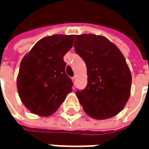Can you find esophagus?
<instances>
[{
	"instance_id": "obj_1",
	"label": "esophagus",
	"mask_w": 149,
	"mask_h": 149,
	"mask_svg": "<svg viewBox=\"0 0 149 149\" xmlns=\"http://www.w3.org/2000/svg\"><path fill=\"white\" fill-rule=\"evenodd\" d=\"M72 81H73V82H74V83H75V81H76V77H75V76L72 77Z\"/></svg>"
}]
</instances>
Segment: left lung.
Wrapping results in <instances>:
<instances>
[{"label":"left lung","mask_w":149,"mask_h":149,"mask_svg":"<svg viewBox=\"0 0 149 149\" xmlns=\"http://www.w3.org/2000/svg\"><path fill=\"white\" fill-rule=\"evenodd\" d=\"M75 52L87 68V85L75 92L85 112L95 119L116 116L130 95L131 74L119 49L94 34L76 35Z\"/></svg>","instance_id":"left-lung-1"}]
</instances>
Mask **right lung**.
I'll return each instance as SVG.
<instances>
[{
    "mask_svg": "<svg viewBox=\"0 0 149 149\" xmlns=\"http://www.w3.org/2000/svg\"><path fill=\"white\" fill-rule=\"evenodd\" d=\"M74 35H53L39 40L22 59L17 77L19 98L37 115L53 114L72 92L63 56L73 47Z\"/></svg>",
    "mask_w": 149,
    "mask_h": 149,
    "instance_id": "1",
    "label": "right lung"
}]
</instances>
